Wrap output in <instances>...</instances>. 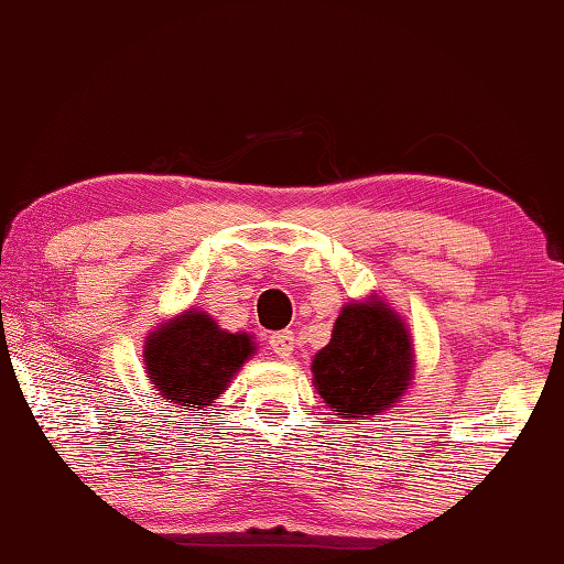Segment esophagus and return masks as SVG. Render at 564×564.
I'll return each instance as SVG.
<instances>
[{
  "label": "esophagus",
  "mask_w": 564,
  "mask_h": 564,
  "mask_svg": "<svg viewBox=\"0 0 564 564\" xmlns=\"http://www.w3.org/2000/svg\"><path fill=\"white\" fill-rule=\"evenodd\" d=\"M270 345H272V350L280 355V358H290V355L294 352V333L292 330L274 333L270 337Z\"/></svg>",
  "instance_id": "obj_1"
}]
</instances>
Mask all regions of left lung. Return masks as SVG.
Instances as JSON below:
<instances>
[{
    "instance_id": "8db88e82",
    "label": "left lung",
    "mask_w": 564,
    "mask_h": 564,
    "mask_svg": "<svg viewBox=\"0 0 564 564\" xmlns=\"http://www.w3.org/2000/svg\"><path fill=\"white\" fill-rule=\"evenodd\" d=\"M413 358L409 323L370 292L340 310L330 343L312 358V386L337 419H380L413 386Z\"/></svg>"
}]
</instances>
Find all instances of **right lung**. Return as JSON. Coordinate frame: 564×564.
Instances as JSON below:
<instances>
[{
  "instance_id": "add662e5",
  "label": "right lung",
  "mask_w": 564,
  "mask_h": 564,
  "mask_svg": "<svg viewBox=\"0 0 564 564\" xmlns=\"http://www.w3.org/2000/svg\"><path fill=\"white\" fill-rule=\"evenodd\" d=\"M254 352V335L224 330L209 312L188 307L145 337V378L176 409L206 411Z\"/></svg>"
}]
</instances>
